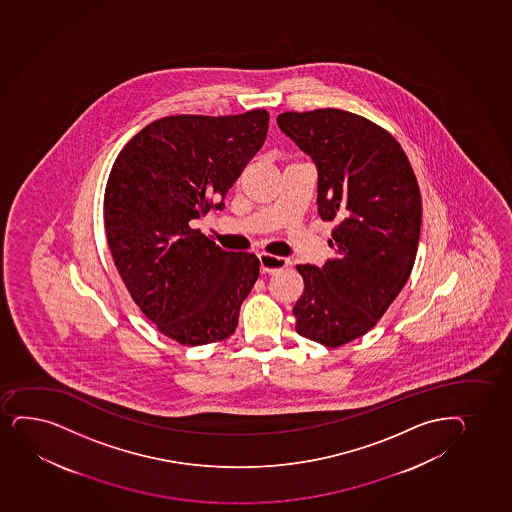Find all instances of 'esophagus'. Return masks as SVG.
I'll list each match as a JSON object with an SVG mask.
<instances>
[{
  "label": "esophagus",
  "instance_id": "esophagus-1",
  "mask_svg": "<svg viewBox=\"0 0 512 512\" xmlns=\"http://www.w3.org/2000/svg\"><path fill=\"white\" fill-rule=\"evenodd\" d=\"M290 265V261L280 256H271V254H259V266L263 273H275V271L283 270Z\"/></svg>",
  "mask_w": 512,
  "mask_h": 512
}]
</instances>
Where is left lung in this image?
Wrapping results in <instances>:
<instances>
[{"label":"left lung","instance_id":"8db88e82","mask_svg":"<svg viewBox=\"0 0 512 512\" xmlns=\"http://www.w3.org/2000/svg\"><path fill=\"white\" fill-rule=\"evenodd\" d=\"M277 123L318 167L319 217L336 222L335 258L297 266L304 292L295 331L340 347L376 326L412 273L422 225L417 177L400 143L352 112H283Z\"/></svg>","mask_w":512,"mask_h":512}]
</instances>
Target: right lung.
<instances>
[{
    "mask_svg": "<svg viewBox=\"0 0 512 512\" xmlns=\"http://www.w3.org/2000/svg\"><path fill=\"white\" fill-rule=\"evenodd\" d=\"M270 114L167 116L121 150L104 194L114 265L141 312L181 345L229 338L259 277L254 254L230 253L191 222L222 210L263 147Z\"/></svg>",
    "mask_w": 512,
    "mask_h": 512,
    "instance_id": "right-lung-1",
    "label": "right lung"
}]
</instances>
